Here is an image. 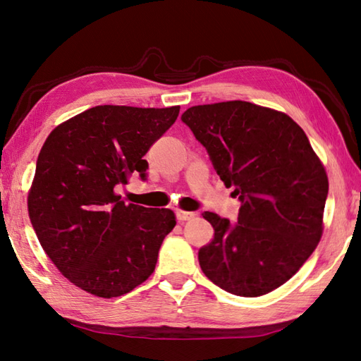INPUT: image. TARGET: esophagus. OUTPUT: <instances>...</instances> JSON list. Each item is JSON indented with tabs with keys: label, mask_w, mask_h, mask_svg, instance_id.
<instances>
[{
	"label": "esophagus",
	"mask_w": 361,
	"mask_h": 361,
	"mask_svg": "<svg viewBox=\"0 0 361 361\" xmlns=\"http://www.w3.org/2000/svg\"><path fill=\"white\" fill-rule=\"evenodd\" d=\"M195 216H197L195 212H189V211H183V209H178V211H176V219H178L180 221L190 220V219H194Z\"/></svg>",
	"instance_id": "1"
}]
</instances>
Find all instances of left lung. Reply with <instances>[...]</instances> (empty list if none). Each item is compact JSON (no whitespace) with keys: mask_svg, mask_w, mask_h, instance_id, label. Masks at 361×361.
<instances>
[{"mask_svg":"<svg viewBox=\"0 0 361 361\" xmlns=\"http://www.w3.org/2000/svg\"><path fill=\"white\" fill-rule=\"evenodd\" d=\"M185 124L208 150L240 209L235 224L206 211L214 239L198 251L206 278L256 298L286 283L323 235L329 180L288 114L245 101L190 106Z\"/></svg>","mask_w":361,"mask_h":361,"instance_id":"left-lung-1","label":"left lung"}]
</instances>
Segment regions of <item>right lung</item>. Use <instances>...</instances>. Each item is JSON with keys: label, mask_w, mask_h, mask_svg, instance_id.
Returning a JSON list of instances; mask_svg holds the SVG:
<instances>
[{"label": "right lung", "mask_w": 361, "mask_h": 361, "mask_svg": "<svg viewBox=\"0 0 361 361\" xmlns=\"http://www.w3.org/2000/svg\"><path fill=\"white\" fill-rule=\"evenodd\" d=\"M180 106L99 105L57 126L38 153L27 211L42 248L75 287L99 298L132 291L155 271L171 209L126 203L130 176L178 118Z\"/></svg>", "instance_id": "add662e5"}]
</instances>
